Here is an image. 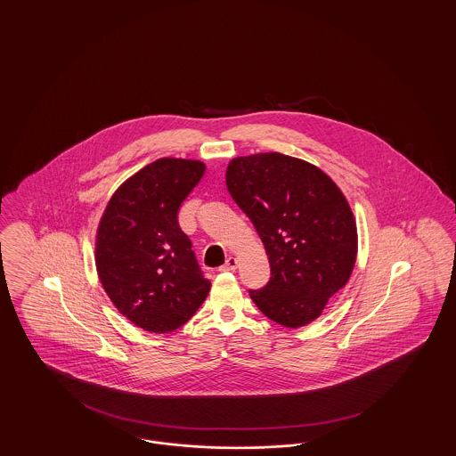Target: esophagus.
I'll return each mask as SVG.
<instances>
[{
    "mask_svg": "<svg viewBox=\"0 0 456 456\" xmlns=\"http://www.w3.org/2000/svg\"><path fill=\"white\" fill-rule=\"evenodd\" d=\"M239 260L238 258H234V256H229L227 261L220 266V272H234L236 268H238Z\"/></svg>",
    "mask_w": 456,
    "mask_h": 456,
    "instance_id": "1",
    "label": "esophagus"
}]
</instances>
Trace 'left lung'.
Segmentation results:
<instances>
[{"instance_id":"left-lung-1","label":"left lung","mask_w":456,"mask_h":456,"mask_svg":"<svg viewBox=\"0 0 456 456\" xmlns=\"http://www.w3.org/2000/svg\"><path fill=\"white\" fill-rule=\"evenodd\" d=\"M225 184L255 224L272 277L253 303L272 322L305 326L346 287L357 258L347 198L320 167L279 152L236 157Z\"/></svg>"}]
</instances>
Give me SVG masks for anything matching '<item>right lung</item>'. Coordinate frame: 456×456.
I'll return each mask as SVG.
<instances>
[{"mask_svg":"<svg viewBox=\"0 0 456 456\" xmlns=\"http://www.w3.org/2000/svg\"><path fill=\"white\" fill-rule=\"evenodd\" d=\"M203 174L200 160L162 157L114 191L99 222V281L116 309L145 331L177 330L210 292L177 224L181 203Z\"/></svg>","mask_w":456,"mask_h":456,"instance_id":"1","label":"right lung"}]
</instances>
